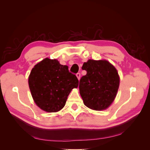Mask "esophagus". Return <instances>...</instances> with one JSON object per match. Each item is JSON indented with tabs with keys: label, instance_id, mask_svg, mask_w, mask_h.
<instances>
[{
	"label": "esophagus",
	"instance_id": "34e87169",
	"mask_svg": "<svg viewBox=\"0 0 150 150\" xmlns=\"http://www.w3.org/2000/svg\"><path fill=\"white\" fill-rule=\"evenodd\" d=\"M76 76H77V78H78V80H79L80 79V77H81V74L79 73V72H78V73L76 74Z\"/></svg>",
	"mask_w": 150,
	"mask_h": 150
}]
</instances>
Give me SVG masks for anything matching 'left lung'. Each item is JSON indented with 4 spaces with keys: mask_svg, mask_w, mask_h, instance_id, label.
Returning <instances> with one entry per match:
<instances>
[{
    "mask_svg": "<svg viewBox=\"0 0 150 150\" xmlns=\"http://www.w3.org/2000/svg\"><path fill=\"white\" fill-rule=\"evenodd\" d=\"M87 73L79 81L84 105L93 110H106L114 101L120 85L116 68L106 60L89 59L82 67Z\"/></svg>",
    "mask_w": 150,
    "mask_h": 150,
    "instance_id": "obj_1",
    "label": "left lung"
}]
</instances>
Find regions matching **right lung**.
Wrapping results in <instances>:
<instances>
[{"instance_id":"add662e5","label":"right lung","mask_w":150,"mask_h":150,"mask_svg":"<svg viewBox=\"0 0 150 150\" xmlns=\"http://www.w3.org/2000/svg\"><path fill=\"white\" fill-rule=\"evenodd\" d=\"M79 81L67 66L49 58L36 64L29 77V86L35 104L42 110L52 112L65 106L71 90L77 88Z\"/></svg>"}]
</instances>
